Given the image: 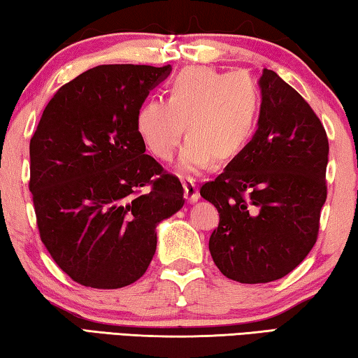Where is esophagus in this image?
I'll return each mask as SVG.
<instances>
[{"mask_svg": "<svg viewBox=\"0 0 358 358\" xmlns=\"http://www.w3.org/2000/svg\"><path fill=\"white\" fill-rule=\"evenodd\" d=\"M181 183H183V187H185L186 201L189 203H196L199 201V197H201V194H199V189H197V185H196V180L186 177V178H183Z\"/></svg>", "mask_w": 358, "mask_h": 358, "instance_id": "1", "label": "esophagus"}]
</instances>
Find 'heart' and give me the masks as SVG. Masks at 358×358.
Returning <instances> with one entry per match:
<instances>
[{
	"mask_svg": "<svg viewBox=\"0 0 358 358\" xmlns=\"http://www.w3.org/2000/svg\"><path fill=\"white\" fill-rule=\"evenodd\" d=\"M259 115V93L246 74H224L207 66L180 71L167 87V101L148 99L137 112V132L147 148L171 159L186 123L187 141L178 171L199 173L216 157L229 161L250 141Z\"/></svg>",
	"mask_w": 358,
	"mask_h": 358,
	"instance_id": "heart-1",
	"label": "heart"
}]
</instances>
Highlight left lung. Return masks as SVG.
I'll return each instance as SVG.
<instances>
[{
  "mask_svg": "<svg viewBox=\"0 0 358 358\" xmlns=\"http://www.w3.org/2000/svg\"><path fill=\"white\" fill-rule=\"evenodd\" d=\"M257 131L201 187L220 226L210 252L229 280L270 282L290 273L316 243L327 199L329 138L310 104L275 71L259 78Z\"/></svg>",
  "mask_w": 358,
  "mask_h": 358,
  "instance_id": "8db88e82",
  "label": "left lung"
}]
</instances>
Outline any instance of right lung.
Wrapping results in <instances>:
<instances>
[{
	"label": "right lung",
	"mask_w": 358,
	"mask_h": 358,
	"mask_svg": "<svg viewBox=\"0 0 358 358\" xmlns=\"http://www.w3.org/2000/svg\"><path fill=\"white\" fill-rule=\"evenodd\" d=\"M172 66L102 64L63 85L29 142L42 243L76 282L118 289L156 252V227L185 205L180 180L145 155L137 112Z\"/></svg>",
	"instance_id": "obj_1"
}]
</instances>
